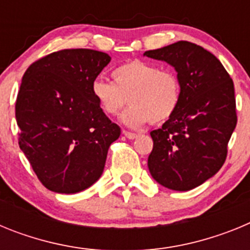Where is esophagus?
<instances>
[{
  "label": "esophagus",
  "mask_w": 250,
  "mask_h": 250,
  "mask_svg": "<svg viewBox=\"0 0 250 250\" xmlns=\"http://www.w3.org/2000/svg\"><path fill=\"white\" fill-rule=\"evenodd\" d=\"M123 134L126 136L127 139H135L136 136H138V134H135V132H130V131H123Z\"/></svg>",
  "instance_id": "obj_1"
}]
</instances>
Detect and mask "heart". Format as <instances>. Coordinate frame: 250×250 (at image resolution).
I'll return each instance as SVG.
<instances>
[{
    "mask_svg": "<svg viewBox=\"0 0 250 250\" xmlns=\"http://www.w3.org/2000/svg\"><path fill=\"white\" fill-rule=\"evenodd\" d=\"M114 83L96 79L91 92L99 107L109 116H116L125 105L123 123L140 127L149 121L160 124L169 120L182 101V83L171 70H160L155 63L140 60L129 61L112 71Z\"/></svg>",
    "mask_w": 250,
    "mask_h": 250,
    "instance_id": "obj_1",
    "label": "heart"
}]
</instances>
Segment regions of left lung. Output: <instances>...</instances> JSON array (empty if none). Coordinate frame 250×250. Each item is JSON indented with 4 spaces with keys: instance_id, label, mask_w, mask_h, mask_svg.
Masks as SVG:
<instances>
[{
    "instance_id": "obj_1",
    "label": "left lung",
    "mask_w": 250,
    "mask_h": 250,
    "mask_svg": "<svg viewBox=\"0 0 250 250\" xmlns=\"http://www.w3.org/2000/svg\"><path fill=\"white\" fill-rule=\"evenodd\" d=\"M144 56L173 66L182 83L175 114L150 132L154 146L149 171L167 189L190 190L215 175L227 159L237 126L233 80L211 52L188 41L146 51Z\"/></svg>"
}]
</instances>
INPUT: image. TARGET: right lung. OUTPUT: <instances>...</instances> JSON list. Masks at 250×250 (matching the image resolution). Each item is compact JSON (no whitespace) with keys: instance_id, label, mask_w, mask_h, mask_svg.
Instances as JSON below:
<instances>
[{"instance_id":"obj_1","label":"right lung","mask_w":250,"mask_h":250,"mask_svg":"<svg viewBox=\"0 0 250 250\" xmlns=\"http://www.w3.org/2000/svg\"><path fill=\"white\" fill-rule=\"evenodd\" d=\"M110 60L89 48L61 50L35 61L22 77L19 145L48 190L79 193L103 174L121 130L99 107L91 85Z\"/></svg>"}]
</instances>
